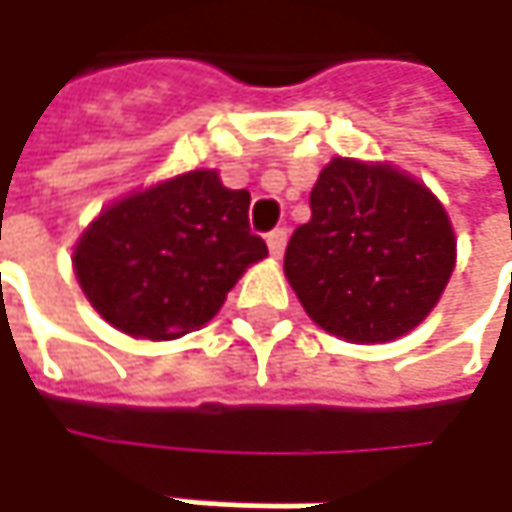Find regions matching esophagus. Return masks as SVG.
<instances>
[{"mask_svg": "<svg viewBox=\"0 0 512 512\" xmlns=\"http://www.w3.org/2000/svg\"><path fill=\"white\" fill-rule=\"evenodd\" d=\"M287 245V227H276V230H270L267 233V247H270V253L273 256H282L285 253Z\"/></svg>", "mask_w": 512, "mask_h": 512, "instance_id": "34e87169", "label": "esophagus"}]
</instances>
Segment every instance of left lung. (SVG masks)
Masks as SVG:
<instances>
[{"label":"left lung","instance_id":"left-lung-1","mask_svg":"<svg viewBox=\"0 0 512 512\" xmlns=\"http://www.w3.org/2000/svg\"><path fill=\"white\" fill-rule=\"evenodd\" d=\"M456 265L439 199L390 165L333 159L293 230L285 276L307 316L347 342H390L422 322Z\"/></svg>","mask_w":512,"mask_h":512}]
</instances>
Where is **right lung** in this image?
<instances>
[{
  "label": "right lung",
  "instance_id": "add662e5",
  "mask_svg": "<svg viewBox=\"0 0 512 512\" xmlns=\"http://www.w3.org/2000/svg\"><path fill=\"white\" fill-rule=\"evenodd\" d=\"M250 193L216 170H190L110 205L73 253L76 279L102 319L142 339L207 325L245 273L265 259L250 233Z\"/></svg>",
  "mask_w": 512,
  "mask_h": 512
}]
</instances>
